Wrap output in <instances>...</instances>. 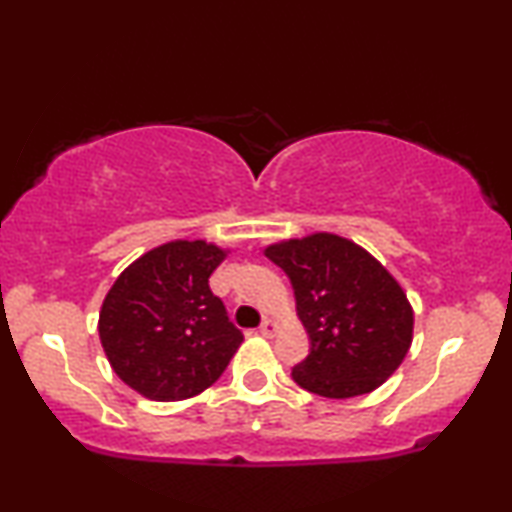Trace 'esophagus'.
Masks as SVG:
<instances>
[{
    "label": "esophagus",
    "instance_id": "34e87169",
    "mask_svg": "<svg viewBox=\"0 0 512 512\" xmlns=\"http://www.w3.org/2000/svg\"><path fill=\"white\" fill-rule=\"evenodd\" d=\"M258 331H261V335H265V338H272V335L277 333V324L272 319H265L263 324H261V328H258Z\"/></svg>",
    "mask_w": 512,
    "mask_h": 512
}]
</instances>
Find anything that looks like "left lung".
Segmentation results:
<instances>
[{"instance_id":"1","label":"left lung","mask_w":512,"mask_h":512,"mask_svg":"<svg viewBox=\"0 0 512 512\" xmlns=\"http://www.w3.org/2000/svg\"><path fill=\"white\" fill-rule=\"evenodd\" d=\"M291 279L310 354L293 380L326 398L363 396L387 382L412 342L415 314L401 284L359 244L333 233L270 244Z\"/></svg>"}]
</instances>
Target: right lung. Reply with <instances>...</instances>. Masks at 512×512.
Segmentation results:
<instances>
[{"instance_id": "add662e5", "label": "right lung", "mask_w": 512, "mask_h": 512, "mask_svg": "<svg viewBox=\"0 0 512 512\" xmlns=\"http://www.w3.org/2000/svg\"><path fill=\"white\" fill-rule=\"evenodd\" d=\"M228 251L174 240L146 251L111 286L100 340L114 373L151 401H184L219 380L242 345L209 275Z\"/></svg>"}]
</instances>
